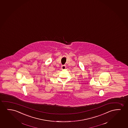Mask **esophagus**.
Masks as SVG:
<instances>
[{"instance_id":"esophagus-1","label":"esophagus","mask_w":128,"mask_h":128,"mask_svg":"<svg viewBox=\"0 0 128 128\" xmlns=\"http://www.w3.org/2000/svg\"><path fill=\"white\" fill-rule=\"evenodd\" d=\"M62 70H64L66 68V65H62L61 67Z\"/></svg>"}]
</instances>
